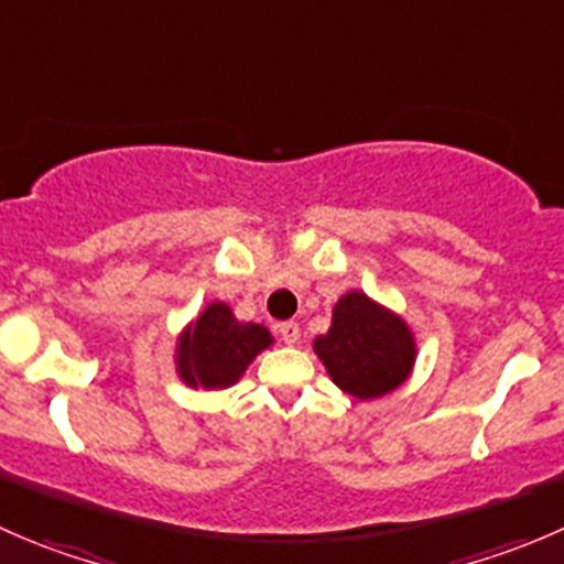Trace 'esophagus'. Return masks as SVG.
<instances>
[{
    "label": "esophagus",
    "instance_id": "1",
    "mask_svg": "<svg viewBox=\"0 0 564 564\" xmlns=\"http://www.w3.org/2000/svg\"><path fill=\"white\" fill-rule=\"evenodd\" d=\"M278 335L283 338V344H297V340H300V324L297 322H281V324H278Z\"/></svg>",
    "mask_w": 564,
    "mask_h": 564
}]
</instances>
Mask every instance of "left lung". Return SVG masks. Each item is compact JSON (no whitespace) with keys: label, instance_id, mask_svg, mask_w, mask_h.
<instances>
[{"label":"left lung","instance_id":"obj_1","mask_svg":"<svg viewBox=\"0 0 564 564\" xmlns=\"http://www.w3.org/2000/svg\"><path fill=\"white\" fill-rule=\"evenodd\" d=\"M329 379L360 401L382 398L412 373L414 335L401 316L362 292H346L335 303L333 324L314 340Z\"/></svg>","mask_w":564,"mask_h":564}]
</instances>
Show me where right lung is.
<instances>
[{
    "label": "right lung",
    "instance_id": "right-lung-1",
    "mask_svg": "<svg viewBox=\"0 0 564 564\" xmlns=\"http://www.w3.org/2000/svg\"><path fill=\"white\" fill-rule=\"evenodd\" d=\"M270 344V329L237 322L226 303H209L176 340V373L187 388H231Z\"/></svg>",
    "mask_w": 564,
    "mask_h": 564
}]
</instances>
